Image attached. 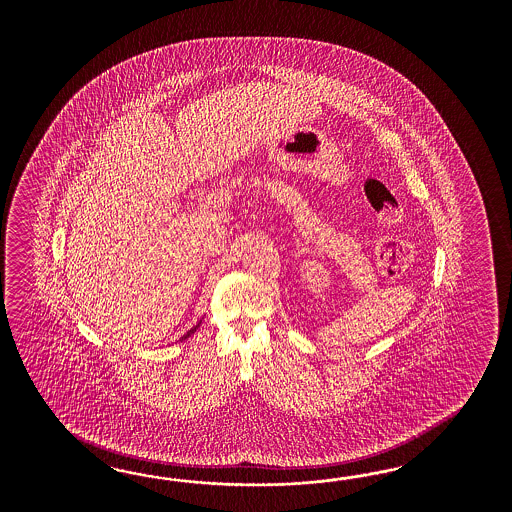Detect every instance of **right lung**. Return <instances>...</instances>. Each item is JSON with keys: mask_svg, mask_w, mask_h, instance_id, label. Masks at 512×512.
I'll return each instance as SVG.
<instances>
[{"mask_svg": "<svg viewBox=\"0 0 512 512\" xmlns=\"http://www.w3.org/2000/svg\"><path fill=\"white\" fill-rule=\"evenodd\" d=\"M199 325H201V323H199ZM199 325H195L193 326V328H191V330H187V334H184V338H182V340H186V338H189V336H191V334H193V332H195V330L199 328Z\"/></svg>", "mask_w": 512, "mask_h": 512, "instance_id": "1", "label": "right lung"}]
</instances>
